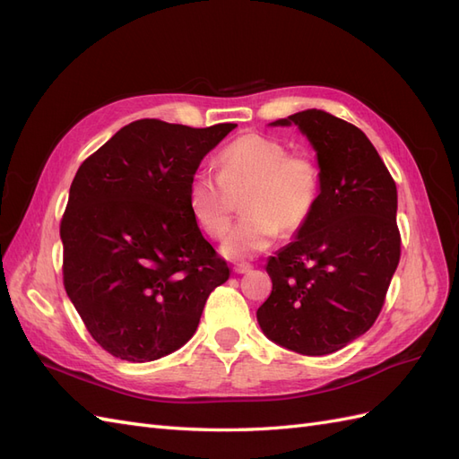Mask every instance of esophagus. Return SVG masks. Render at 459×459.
<instances>
[{
    "label": "esophagus",
    "mask_w": 459,
    "mask_h": 459,
    "mask_svg": "<svg viewBox=\"0 0 459 459\" xmlns=\"http://www.w3.org/2000/svg\"><path fill=\"white\" fill-rule=\"evenodd\" d=\"M251 270H253V264H248V262H239L233 266L235 273H248Z\"/></svg>",
    "instance_id": "esophagus-1"
}]
</instances>
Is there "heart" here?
I'll return each instance as SVG.
<instances>
[{
	"mask_svg": "<svg viewBox=\"0 0 459 459\" xmlns=\"http://www.w3.org/2000/svg\"><path fill=\"white\" fill-rule=\"evenodd\" d=\"M220 176L199 170L187 187L193 218L212 239L231 226L241 191L245 214L224 243V253L243 258L266 248L280 231H300L316 211L322 193V170L308 151H290L270 135L243 134L220 151Z\"/></svg>",
	"mask_w": 459,
	"mask_h": 459,
	"instance_id": "obj_1",
	"label": "heart"
}]
</instances>
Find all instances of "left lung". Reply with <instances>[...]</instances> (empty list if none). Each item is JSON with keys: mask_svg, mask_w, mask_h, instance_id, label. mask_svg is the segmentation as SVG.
<instances>
[{"mask_svg": "<svg viewBox=\"0 0 459 459\" xmlns=\"http://www.w3.org/2000/svg\"><path fill=\"white\" fill-rule=\"evenodd\" d=\"M297 124L317 151L322 193L297 239L270 256L264 335L304 356L341 351L375 324L400 262L396 184L354 124L317 108Z\"/></svg>", "mask_w": 459, "mask_h": 459, "instance_id": "1", "label": "left lung"}]
</instances>
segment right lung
I'll return each mask as SVG.
<instances>
[{"mask_svg":"<svg viewBox=\"0 0 459 459\" xmlns=\"http://www.w3.org/2000/svg\"><path fill=\"white\" fill-rule=\"evenodd\" d=\"M235 126L142 118L80 164L61 218L63 283L93 341L115 358L142 364L178 351L208 295L228 281L187 187Z\"/></svg>","mask_w":459,"mask_h":459,"instance_id":"obj_1","label":"right lung"}]
</instances>
